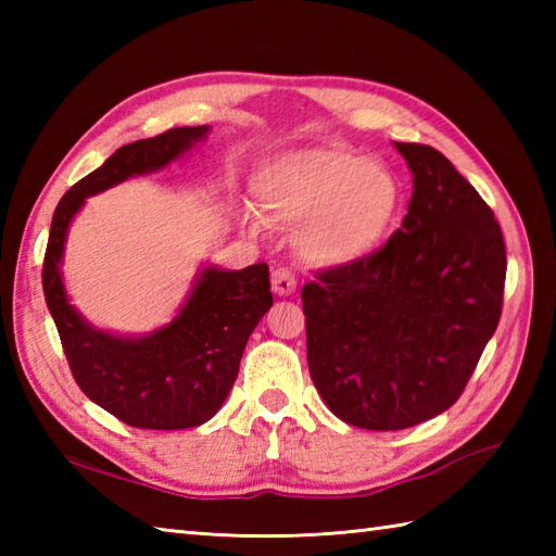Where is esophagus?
I'll list each match as a JSON object with an SVG mask.
<instances>
[{"label":"esophagus","instance_id":"esophagus-1","mask_svg":"<svg viewBox=\"0 0 556 556\" xmlns=\"http://www.w3.org/2000/svg\"><path fill=\"white\" fill-rule=\"evenodd\" d=\"M271 291H275L277 296H291V293L296 291V277H293L289 269H275L271 271Z\"/></svg>","mask_w":556,"mask_h":556}]
</instances>
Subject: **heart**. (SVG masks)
<instances>
[{"label":"heart","instance_id":"b5f03b06","mask_svg":"<svg viewBox=\"0 0 556 556\" xmlns=\"http://www.w3.org/2000/svg\"><path fill=\"white\" fill-rule=\"evenodd\" d=\"M255 195L271 219L303 227V255L327 267L372 255L404 207V184L396 172L344 146L271 160L255 176Z\"/></svg>","mask_w":556,"mask_h":556}]
</instances>
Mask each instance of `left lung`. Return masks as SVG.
I'll return each mask as SVG.
<instances>
[{
	"instance_id": "1",
	"label": "left lung",
	"mask_w": 556,
	"mask_h": 556,
	"mask_svg": "<svg viewBox=\"0 0 556 556\" xmlns=\"http://www.w3.org/2000/svg\"><path fill=\"white\" fill-rule=\"evenodd\" d=\"M408 215L361 263L303 287L308 368L329 410L363 430H404L464 392L500 325V222L440 150L396 143Z\"/></svg>"
}]
</instances>
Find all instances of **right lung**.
<instances>
[{
    "label": "right lung",
    "mask_w": 556,
    "mask_h": 556,
    "mask_svg": "<svg viewBox=\"0 0 556 556\" xmlns=\"http://www.w3.org/2000/svg\"><path fill=\"white\" fill-rule=\"evenodd\" d=\"M207 126L169 128L136 140L59 200L42 265V291L80 392L114 418L143 430H186L210 420L239 375L248 337L271 308L269 267H205L169 325L146 337H116L83 320L68 303L62 255L68 224L86 198L167 167L207 136Z\"/></svg>",
    "instance_id": "obj_1"
}]
</instances>
